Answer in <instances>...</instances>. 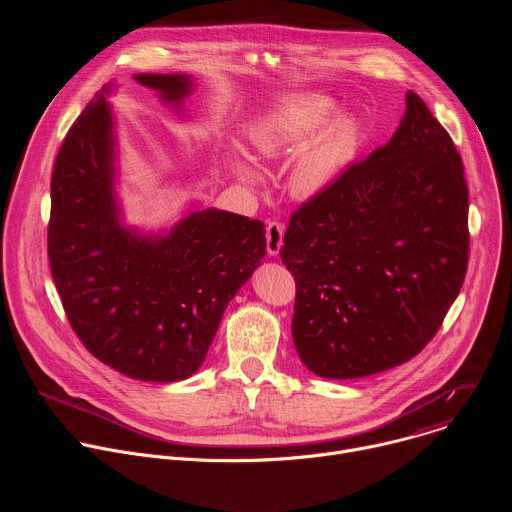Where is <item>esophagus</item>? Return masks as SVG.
<instances>
[{
	"label": "esophagus",
	"instance_id": "34e87169",
	"mask_svg": "<svg viewBox=\"0 0 512 512\" xmlns=\"http://www.w3.org/2000/svg\"><path fill=\"white\" fill-rule=\"evenodd\" d=\"M265 241H267V253L277 255L283 243V225L277 221H269L265 229Z\"/></svg>",
	"mask_w": 512,
	"mask_h": 512
}]
</instances>
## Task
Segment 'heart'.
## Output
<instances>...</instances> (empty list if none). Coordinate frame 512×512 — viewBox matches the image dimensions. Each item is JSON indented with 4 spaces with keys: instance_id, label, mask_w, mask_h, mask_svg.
Returning <instances> with one entry per match:
<instances>
[{
    "instance_id": "b5f03b06",
    "label": "heart",
    "mask_w": 512,
    "mask_h": 512,
    "mask_svg": "<svg viewBox=\"0 0 512 512\" xmlns=\"http://www.w3.org/2000/svg\"><path fill=\"white\" fill-rule=\"evenodd\" d=\"M334 111L336 103L328 95H291L255 119L249 129L253 150L263 160L281 158L311 139L289 172V188L298 196L308 198L326 192L358 156L360 121L354 115H338L328 124ZM237 168L245 178L257 176L241 162Z\"/></svg>"
}]
</instances>
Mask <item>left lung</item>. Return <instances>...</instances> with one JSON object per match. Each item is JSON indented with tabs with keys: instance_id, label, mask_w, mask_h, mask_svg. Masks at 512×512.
I'll return each instance as SVG.
<instances>
[{
	"instance_id": "8db88e82",
	"label": "left lung",
	"mask_w": 512,
	"mask_h": 512,
	"mask_svg": "<svg viewBox=\"0 0 512 512\" xmlns=\"http://www.w3.org/2000/svg\"><path fill=\"white\" fill-rule=\"evenodd\" d=\"M387 145L289 218L279 249L296 279L291 336L306 367L358 379L419 354L468 269V186L450 133L405 95Z\"/></svg>"
}]
</instances>
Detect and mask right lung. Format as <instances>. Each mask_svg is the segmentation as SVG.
Returning a JSON list of instances; mask_svg holds the SVG:
<instances>
[{"mask_svg": "<svg viewBox=\"0 0 512 512\" xmlns=\"http://www.w3.org/2000/svg\"><path fill=\"white\" fill-rule=\"evenodd\" d=\"M166 103L192 91L186 75H135ZM103 87L68 129L50 182L48 259L66 318L85 348L139 381L188 379L206 358L225 308L265 255V229L206 208L170 235L119 223L115 133Z\"/></svg>", "mask_w": 512, "mask_h": 512, "instance_id": "1", "label": "right lung"}]
</instances>
